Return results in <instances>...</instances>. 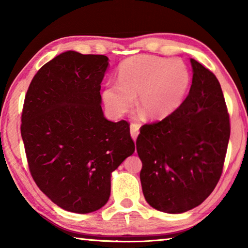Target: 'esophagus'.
Segmentation results:
<instances>
[{"label": "esophagus", "instance_id": "obj_1", "mask_svg": "<svg viewBox=\"0 0 248 248\" xmlns=\"http://www.w3.org/2000/svg\"><path fill=\"white\" fill-rule=\"evenodd\" d=\"M139 130H140L139 124H130V134H131L133 141H136L138 136H139V133H140Z\"/></svg>", "mask_w": 248, "mask_h": 248}]
</instances>
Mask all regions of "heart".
Returning a JSON list of instances; mask_svg holds the SVG:
<instances>
[{
  "instance_id": "obj_1",
  "label": "heart",
  "mask_w": 248,
  "mask_h": 248,
  "mask_svg": "<svg viewBox=\"0 0 248 248\" xmlns=\"http://www.w3.org/2000/svg\"><path fill=\"white\" fill-rule=\"evenodd\" d=\"M118 81L108 83L103 91L104 104L111 114L120 116L128 111L138 95V108L148 118L158 120L180 107L191 77L178 58L139 54L119 64Z\"/></svg>"
}]
</instances>
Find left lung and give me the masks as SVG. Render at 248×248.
Segmentation results:
<instances>
[{"instance_id":"obj_1","label":"left lung","mask_w":248,"mask_h":248,"mask_svg":"<svg viewBox=\"0 0 248 248\" xmlns=\"http://www.w3.org/2000/svg\"><path fill=\"white\" fill-rule=\"evenodd\" d=\"M190 63L192 83L186 99L162 121L143 125L137 139L146 202L173 215L198 207L213 191L230 139L219 81L195 59Z\"/></svg>"}]
</instances>
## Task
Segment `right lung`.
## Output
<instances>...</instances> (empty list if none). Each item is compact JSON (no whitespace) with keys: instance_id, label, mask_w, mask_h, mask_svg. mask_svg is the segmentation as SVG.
<instances>
[{"instance_id":"obj_1","label":"right lung","mask_w":248,"mask_h":248,"mask_svg":"<svg viewBox=\"0 0 248 248\" xmlns=\"http://www.w3.org/2000/svg\"><path fill=\"white\" fill-rule=\"evenodd\" d=\"M102 54L65 51L33 77L25 97L22 138L39 189L59 207L90 213L107 203L111 173L134 152L127 121L105 118Z\"/></svg>"}]
</instances>
